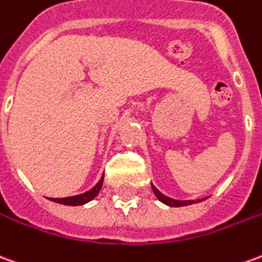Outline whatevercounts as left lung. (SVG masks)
Instances as JSON below:
<instances>
[{
    "mask_svg": "<svg viewBox=\"0 0 262 262\" xmlns=\"http://www.w3.org/2000/svg\"><path fill=\"white\" fill-rule=\"evenodd\" d=\"M151 190H153V193L156 194V197L159 200L164 203L166 206H170V207H183V206H190V204H194V203H199L201 200H174V199H171V197H167V195H164L163 193H160L159 190H157L153 184H151ZM204 200V199H203Z\"/></svg>",
    "mask_w": 262,
    "mask_h": 262,
    "instance_id": "obj_1",
    "label": "left lung"
}]
</instances>
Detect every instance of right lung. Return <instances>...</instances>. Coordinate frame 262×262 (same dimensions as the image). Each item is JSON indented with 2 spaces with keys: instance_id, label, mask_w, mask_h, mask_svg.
Masks as SVG:
<instances>
[{
  "instance_id": "1",
  "label": "right lung",
  "mask_w": 262,
  "mask_h": 262,
  "mask_svg": "<svg viewBox=\"0 0 262 262\" xmlns=\"http://www.w3.org/2000/svg\"><path fill=\"white\" fill-rule=\"evenodd\" d=\"M102 184H103V176L100 177L99 182L96 183L86 193H82V194L78 195H71V197H63V199H49V200L55 201V203H59V204H65V206H82V204H86L91 200H93L98 195L100 188H102Z\"/></svg>"
}]
</instances>
